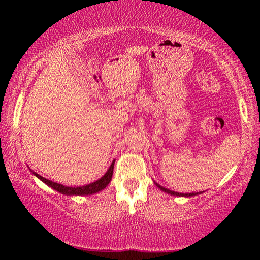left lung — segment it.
I'll return each mask as SVG.
<instances>
[{
  "mask_svg": "<svg viewBox=\"0 0 260 260\" xmlns=\"http://www.w3.org/2000/svg\"><path fill=\"white\" fill-rule=\"evenodd\" d=\"M155 184H156V186H157V187L159 188V189H161L162 191H166V193L172 194V195H174V197H184V198H190V197H195V195H198V194H201V191H199V193H177V191H174V190L167 189V188L162 187V186H159V184H158V183H156V182H155Z\"/></svg>",
  "mask_w": 260,
  "mask_h": 260,
  "instance_id": "left-lung-1",
  "label": "left lung"
}]
</instances>
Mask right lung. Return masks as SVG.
<instances>
[{
  "label": "right lung",
  "instance_id": "add662e5",
  "mask_svg": "<svg viewBox=\"0 0 260 260\" xmlns=\"http://www.w3.org/2000/svg\"><path fill=\"white\" fill-rule=\"evenodd\" d=\"M113 166H115V159H113L111 166L109 167L108 172H106L104 175H103L101 179L94 181V182L92 183H88L86 186H79V187H69V186H63L61 183H56V182H53V181L46 179V177L39 175L33 170L29 169L31 174H33L34 176H37L39 180H41L42 182L47 184L48 187H51L52 189H54L56 191H59V193L61 194H65V195H92L94 193H98V191H101L104 189V188L108 186L110 183V181L112 179V174H113Z\"/></svg>",
  "mask_w": 260,
  "mask_h": 260
}]
</instances>
